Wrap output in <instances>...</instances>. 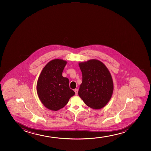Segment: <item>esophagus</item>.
Instances as JSON below:
<instances>
[{"instance_id":"esophagus-1","label":"esophagus","mask_w":151,"mask_h":151,"mask_svg":"<svg viewBox=\"0 0 151 151\" xmlns=\"http://www.w3.org/2000/svg\"><path fill=\"white\" fill-rule=\"evenodd\" d=\"M75 94L76 95H78V89H75Z\"/></svg>"}]
</instances>
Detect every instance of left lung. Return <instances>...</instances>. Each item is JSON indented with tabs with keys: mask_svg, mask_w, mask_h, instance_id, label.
Returning <instances> with one entry per match:
<instances>
[{
	"mask_svg": "<svg viewBox=\"0 0 151 151\" xmlns=\"http://www.w3.org/2000/svg\"><path fill=\"white\" fill-rule=\"evenodd\" d=\"M82 83L78 94L85 104L94 109L104 107L113 91L112 78L107 68L100 61L92 59L79 63Z\"/></svg>",
	"mask_w": 151,
	"mask_h": 151,
	"instance_id": "1",
	"label": "left lung"
}]
</instances>
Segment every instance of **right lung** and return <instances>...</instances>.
<instances>
[{"label": "right lung", "mask_w": 151, "mask_h": 151, "mask_svg": "<svg viewBox=\"0 0 151 151\" xmlns=\"http://www.w3.org/2000/svg\"><path fill=\"white\" fill-rule=\"evenodd\" d=\"M67 62L56 59L43 68L37 83V92L44 106L53 111L64 107L75 94L69 88V80L63 76Z\"/></svg>", "instance_id": "1"}]
</instances>
